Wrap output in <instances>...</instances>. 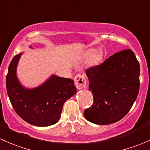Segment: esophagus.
<instances>
[{
  "label": "esophagus",
  "instance_id": "34e87169",
  "mask_svg": "<svg viewBox=\"0 0 150 150\" xmlns=\"http://www.w3.org/2000/svg\"><path fill=\"white\" fill-rule=\"evenodd\" d=\"M74 84L77 89H84L86 84L85 76L82 74H80L76 75L74 76Z\"/></svg>",
  "mask_w": 150,
  "mask_h": 150
}]
</instances>
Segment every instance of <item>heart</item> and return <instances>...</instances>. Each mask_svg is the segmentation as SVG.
I'll use <instances>...</instances> for the list:
<instances>
[{
  "label": "heart",
  "instance_id": "1",
  "mask_svg": "<svg viewBox=\"0 0 150 150\" xmlns=\"http://www.w3.org/2000/svg\"><path fill=\"white\" fill-rule=\"evenodd\" d=\"M87 55L89 57H92L93 60L95 61H98L100 59V54L98 52H97V50H95V49H92V50H90L89 52H87Z\"/></svg>",
  "mask_w": 150,
  "mask_h": 150
}]
</instances>
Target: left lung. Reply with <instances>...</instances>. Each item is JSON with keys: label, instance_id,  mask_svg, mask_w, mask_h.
I'll return each instance as SVG.
<instances>
[{"label": "left lung", "instance_id": "8db88e82", "mask_svg": "<svg viewBox=\"0 0 150 150\" xmlns=\"http://www.w3.org/2000/svg\"><path fill=\"white\" fill-rule=\"evenodd\" d=\"M92 105L84 115L87 121L108 125L120 121L132 108L139 90L140 66L134 52L122 50L103 64L86 70Z\"/></svg>", "mask_w": 150, "mask_h": 150}]
</instances>
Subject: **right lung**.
I'll use <instances>...</instances> for the list:
<instances>
[{
    "instance_id": "right-lung-1",
    "label": "right lung",
    "mask_w": 150,
    "mask_h": 150,
    "mask_svg": "<svg viewBox=\"0 0 150 150\" xmlns=\"http://www.w3.org/2000/svg\"><path fill=\"white\" fill-rule=\"evenodd\" d=\"M22 53L15 55L8 66L6 89L16 113L24 121L37 126H49L59 121L64 103L76 92L71 79L52 75L42 85L27 89L16 76V67Z\"/></svg>"
}]
</instances>
